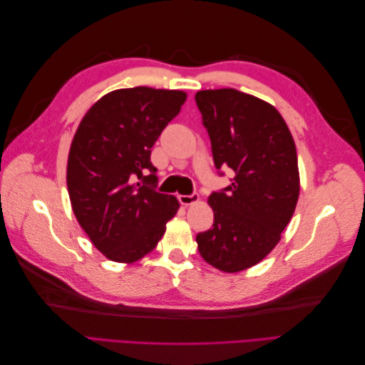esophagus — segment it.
Here are the masks:
<instances>
[{"label": "esophagus", "instance_id": "esophagus-1", "mask_svg": "<svg viewBox=\"0 0 365 365\" xmlns=\"http://www.w3.org/2000/svg\"><path fill=\"white\" fill-rule=\"evenodd\" d=\"M178 200L182 205H192L195 202H197L200 200V195L197 193H192V195H178Z\"/></svg>", "mask_w": 365, "mask_h": 365}]
</instances>
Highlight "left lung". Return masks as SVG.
Instances as JSON below:
<instances>
[{
	"label": "left lung",
	"mask_w": 365,
	"mask_h": 365,
	"mask_svg": "<svg viewBox=\"0 0 365 365\" xmlns=\"http://www.w3.org/2000/svg\"><path fill=\"white\" fill-rule=\"evenodd\" d=\"M217 173L235 178L208 196L213 227L196 236L202 259L224 272L254 267L279 244L300 193L295 143L272 105L222 88L197 91Z\"/></svg>",
	"instance_id": "8db88e82"
}]
</instances>
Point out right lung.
Returning <instances> with one entry per match:
<instances>
[{
    "label": "right lung",
    "mask_w": 365,
    "mask_h": 365,
    "mask_svg": "<svg viewBox=\"0 0 365 365\" xmlns=\"http://www.w3.org/2000/svg\"><path fill=\"white\" fill-rule=\"evenodd\" d=\"M185 98L176 90H117L96 102L76 130L67 165L71 207L108 259L132 263L145 257L178 212L175 196L155 190L150 152Z\"/></svg>",
    "instance_id": "right-lung-1"
}]
</instances>
